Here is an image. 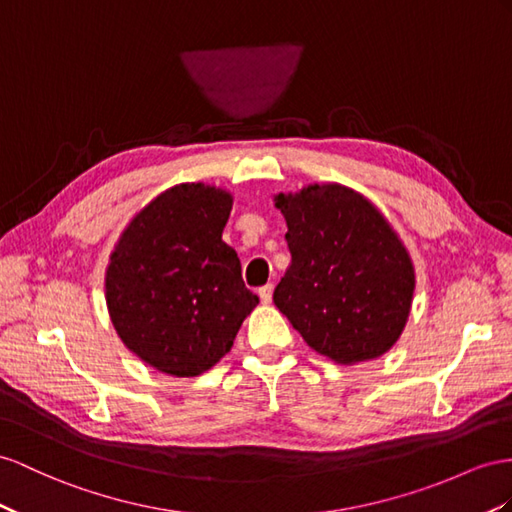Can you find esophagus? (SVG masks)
I'll return each mask as SVG.
<instances>
[{"label":"esophagus","instance_id":"1","mask_svg":"<svg viewBox=\"0 0 512 512\" xmlns=\"http://www.w3.org/2000/svg\"><path fill=\"white\" fill-rule=\"evenodd\" d=\"M272 290H274V285L272 283H268V285H264V287H259V298H261V303L264 305H268L270 300H272Z\"/></svg>","mask_w":512,"mask_h":512}]
</instances>
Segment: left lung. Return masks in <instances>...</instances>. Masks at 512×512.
Listing matches in <instances>:
<instances>
[{
  "mask_svg": "<svg viewBox=\"0 0 512 512\" xmlns=\"http://www.w3.org/2000/svg\"><path fill=\"white\" fill-rule=\"evenodd\" d=\"M287 222L292 264L274 305L305 342L337 363L385 355L411 311L415 270L378 209L324 183L274 199Z\"/></svg>",
  "mask_w": 512,
  "mask_h": 512,
  "instance_id": "1",
  "label": "left lung"
}]
</instances>
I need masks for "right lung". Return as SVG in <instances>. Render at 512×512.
Here are the masks:
<instances>
[{
    "instance_id": "right-lung-1",
    "label": "right lung",
    "mask_w": 512,
    "mask_h": 512,
    "mask_svg": "<svg viewBox=\"0 0 512 512\" xmlns=\"http://www.w3.org/2000/svg\"><path fill=\"white\" fill-rule=\"evenodd\" d=\"M233 199L205 183L162 192L110 257L106 300L123 344L170 376H199L233 346L259 298L222 242Z\"/></svg>"
}]
</instances>
